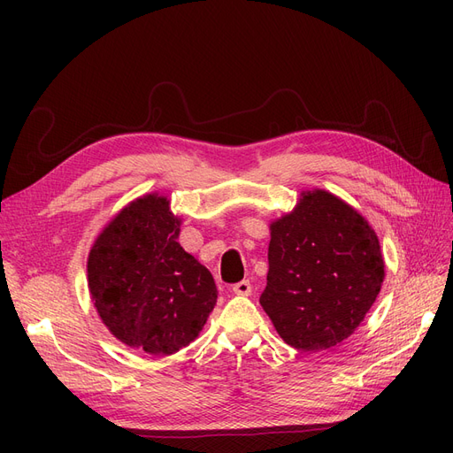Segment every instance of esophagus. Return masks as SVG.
<instances>
[{"label":"esophagus","mask_w":453,"mask_h":453,"mask_svg":"<svg viewBox=\"0 0 453 453\" xmlns=\"http://www.w3.org/2000/svg\"><path fill=\"white\" fill-rule=\"evenodd\" d=\"M232 291H234L236 295H242V296L251 295V283H250V280H242V281L234 283V285H232Z\"/></svg>","instance_id":"34e87169"}]
</instances>
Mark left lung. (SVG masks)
I'll return each instance as SVG.
<instances>
[{"label":"left lung","instance_id":"8db88e82","mask_svg":"<svg viewBox=\"0 0 453 453\" xmlns=\"http://www.w3.org/2000/svg\"><path fill=\"white\" fill-rule=\"evenodd\" d=\"M270 228L260 306L289 346L311 353L334 348L359 326L381 289L376 232L325 190L304 193Z\"/></svg>","mask_w":453,"mask_h":453}]
</instances>
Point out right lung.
Listing matches in <instances>:
<instances>
[{
    "label": "right lung",
    "mask_w": 453,
    "mask_h": 453,
    "mask_svg": "<svg viewBox=\"0 0 453 453\" xmlns=\"http://www.w3.org/2000/svg\"><path fill=\"white\" fill-rule=\"evenodd\" d=\"M170 200L147 195L127 205L92 245L88 289L120 342L164 357L188 346L217 303L210 270L177 236Z\"/></svg>",
    "instance_id": "right-lung-1"
}]
</instances>
